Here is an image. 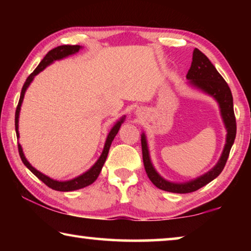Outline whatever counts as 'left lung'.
I'll return each mask as SVG.
<instances>
[{
  "mask_svg": "<svg viewBox=\"0 0 251 251\" xmlns=\"http://www.w3.org/2000/svg\"><path fill=\"white\" fill-rule=\"evenodd\" d=\"M188 83L192 86L198 88L206 94L210 95L217 100L220 108L225 127L227 129L226 144H225L223 154L220 156L218 163L216 166L210 169L209 172L203 174L202 176L197 177L196 179L186 181V182H172L164 179L158 173L156 172L151 160L150 151H148L147 141L145 134H142V151H143V161L144 166L148 178L154 184L157 188L165 192L176 193V194H187L196 192L199 188H201L208 182L214 180L216 177L219 176V174L223 172V169L226 165L228 159L229 152H230L231 146L236 138V117L233 113V101L231 91L229 88L226 80L223 78V76L218 73L216 67L211 64V62L208 59L205 54L201 53L198 49L194 50L193 53V62L192 66L186 75Z\"/></svg>",
  "mask_w": 251,
  "mask_h": 251,
  "instance_id": "obj_1",
  "label": "left lung"
}]
</instances>
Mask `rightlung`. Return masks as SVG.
<instances>
[{"label":"right lung","mask_w":251,"mask_h":251,"mask_svg":"<svg viewBox=\"0 0 251 251\" xmlns=\"http://www.w3.org/2000/svg\"><path fill=\"white\" fill-rule=\"evenodd\" d=\"M80 49H82V46H79V45H61V46H57V48H55L53 50H50V52L45 55L44 58L42 59L39 66H37L36 69L34 70L33 73L28 76L26 80H25V83H24L23 87H22V92H21V96H20L18 107H16V112H15L16 137H18V138L20 137V134H19V117H20L21 106H22V101H23V99H24V94H25V92H26L27 87L29 86V84L32 83V80L34 79V77H35V76L39 74L40 72L43 71L46 66L52 64L54 61H58V59L65 58L67 56H70V55H73L75 53H77ZM124 120H125V116L122 117L121 120L113 126V128L110 129L107 138H106L104 150H103V151H101L100 158L97 159L96 163L93 165V166L90 169H88L87 172H85L84 174H82V175L75 177L71 180H65V181L55 180V179H52V178H50L49 176H46V175H44V174H42L41 172L37 171V169L34 168L32 165L28 163L27 159L25 158L24 152H23V150H22V146H21L19 144L18 146H19L20 157H21V159H22L23 164L25 165V166H26L29 169V171H31L34 174V175L39 178L40 180L43 181L46 186H49L50 188H52L54 190H57V192H73V190L84 188V187L90 186L91 184H93V182H94L97 179V177H99L101 168H103V166H104L105 160H106V158H107L109 147H110V145H112V142L114 141V137H115V136L117 135L118 130H120Z\"/></svg>","instance_id":"obj_1"}]
</instances>
